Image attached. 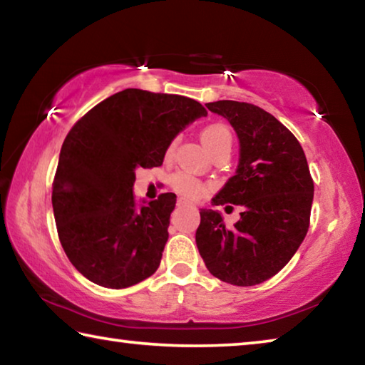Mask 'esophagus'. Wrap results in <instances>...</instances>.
<instances>
[{
	"instance_id": "34e87169",
	"label": "esophagus",
	"mask_w": 365,
	"mask_h": 365,
	"mask_svg": "<svg viewBox=\"0 0 365 365\" xmlns=\"http://www.w3.org/2000/svg\"><path fill=\"white\" fill-rule=\"evenodd\" d=\"M177 205H178V206H185V205H190V201H187V200H178Z\"/></svg>"
}]
</instances>
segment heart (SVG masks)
Listing matches in <instances>:
<instances>
[{
    "instance_id": "obj_1",
    "label": "heart",
    "mask_w": 365,
    "mask_h": 365,
    "mask_svg": "<svg viewBox=\"0 0 365 365\" xmlns=\"http://www.w3.org/2000/svg\"><path fill=\"white\" fill-rule=\"evenodd\" d=\"M201 141L206 146L207 151L211 154H216L221 149H230V144H232V136H230V131L225 128L221 123H212L207 125L201 131ZM172 151V146L169 153ZM172 185L177 192H180L185 196H190V198H196L203 193V187L201 183L193 178L188 173H175L172 177Z\"/></svg>"
}]
</instances>
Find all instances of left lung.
I'll list each match as a JSON object with an SVG mask.
<instances>
[{
    "instance_id": "obj_1",
    "label": "left lung",
    "mask_w": 365,
    "mask_h": 365,
    "mask_svg": "<svg viewBox=\"0 0 365 365\" xmlns=\"http://www.w3.org/2000/svg\"><path fill=\"white\" fill-rule=\"evenodd\" d=\"M211 112L232 125L239 165L211 203L244 207L234 227L201 210L196 245L206 268L234 286H255L284 268L309 230L314 180L304 149L279 120L253 103L217 101Z\"/></svg>"
}]
</instances>
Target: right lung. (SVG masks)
<instances>
[{
	"mask_svg": "<svg viewBox=\"0 0 365 365\" xmlns=\"http://www.w3.org/2000/svg\"><path fill=\"white\" fill-rule=\"evenodd\" d=\"M206 115L188 97L125 89L69 130L51 205L63 250L84 277L123 289L155 273L177 196L162 193L138 206L135 172L162 165L173 138Z\"/></svg>",
	"mask_w": 365,
	"mask_h": 365,
	"instance_id": "right-lung-1",
	"label": "right lung"
}]
</instances>
